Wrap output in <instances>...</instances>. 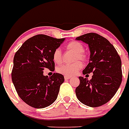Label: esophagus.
<instances>
[{"label": "esophagus", "instance_id": "1", "mask_svg": "<svg viewBox=\"0 0 129 129\" xmlns=\"http://www.w3.org/2000/svg\"><path fill=\"white\" fill-rule=\"evenodd\" d=\"M71 78L70 77H68V76H64V79L66 80H68V79H70Z\"/></svg>", "mask_w": 129, "mask_h": 129}]
</instances>
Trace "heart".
<instances>
[{
	"mask_svg": "<svg viewBox=\"0 0 129 129\" xmlns=\"http://www.w3.org/2000/svg\"><path fill=\"white\" fill-rule=\"evenodd\" d=\"M66 48L68 50H70L75 53V56L74 57V61L77 62L72 63V64H63L57 68V72L61 73L65 76H71L75 75V74L78 73L83 67V64L81 61H85L86 60V56L84 54V47L81 43L78 41H72L68 43L66 45ZM52 59L55 63L59 64L62 62L63 56H62L61 50L60 48H56L54 50L52 53Z\"/></svg>",
	"mask_w": 129,
	"mask_h": 129,
	"instance_id": "b5f03b06",
	"label": "heart"
}]
</instances>
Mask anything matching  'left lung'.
<instances>
[{
	"label": "left lung",
	"instance_id": "left-lung-1",
	"mask_svg": "<svg viewBox=\"0 0 129 129\" xmlns=\"http://www.w3.org/2000/svg\"><path fill=\"white\" fill-rule=\"evenodd\" d=\"M89 46L90 61L83 74L93 73L92 79L79 77L80 84L76 88L77 97L82 104L98 107L112 99L122 80V61L114 46L97 33H88L76 38Z\"/></svg>",
	"mask_w": 129,
	"mask_h": 129
}]
</instances>
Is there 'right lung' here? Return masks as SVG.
Segmentation results:
<instances>
[{
	"label": "right lung",
	"instance_id": "add662e5",
	"mask_svg": "<svg viewBox=\"0 0 129 129\" xmlns=\"http://www.w3.org/2000/svg\"><path fill=\"white\" fill-rule=\"evenodd\" d=\"M64 40L37 34L25 41L16 52L12 82L20 98L33 108H45L57 98L64 77L59 73L44 76L43 70H54L52 53Z\"/></svg>",
	"mask_w": 129,
	"mask_h": 129
}]
</instances>
